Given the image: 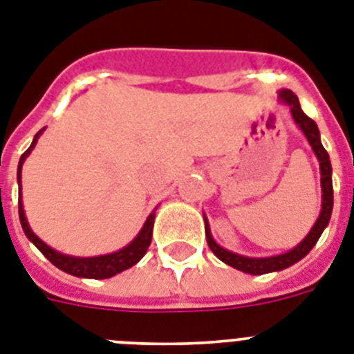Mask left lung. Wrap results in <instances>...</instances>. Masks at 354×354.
I'll use <instances>...</instances> for the list:
<instances>
[{"mask_svg": "<svg viewBox=\"0 0 354 354\" xmlns=\"http://www.w3.org/2000/svg\"><path fill=\"white\" fill-rule=\"evenodd\" d=\"M279 99L283 100L284 104L290 106V111H292V117L295 120V124L301 127V131L304 133V136L310 142L311 149L317 154L320 163V183H322V210H320V216L317 219V223L313 225V228L310 230V234L302 239L295 248H292L286 254L281 255H272V257H246V255L234 254L230 250H225L223 246H219L218 243L214 241L212 234H210L209 221L203 216L205 219V236H207V243H209V248L214 252V255L221 259L223 263H227L228 266H232L236 270H241L245 273H252V275H263V273L270 272H279V270H284L292 264L299 263L302 257L310 254V250L317 245L319 237L322 236L324 228L328 227L329 218H331V210H333V182H331V162H329L328 151L324 149L322 142H320V133L319 127L311 120L308 115L301 109V104L297 95L292 90H281L279 91Z\"/></svg>", "mask_w": 354, "mask_h": 354, "instance_id": "obj_1", "label": "left lung"}]
</instances>
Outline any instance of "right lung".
I'll use <instances>...</instances> for the list:
<instances>
[{
  "label": "right lung",
  "instance_id": "right-lung-1",
  "mask_svg": "<svg viewBox=\"0 0 354 354\" xmlns=\"http://www.w3.org/2000/svg\"><path fill=\"white\" fill-rule=\"evenodd\" d=\"M41 133H43V129L34 136L30 147L21 154L19 165H17V183H19V221L23 230H25L26 237L39 248L41 254H43L53 266H57L59 270L70 273V275H75V277L109 279L113 277V275H117V273L124 272V270L131 268L133 264H136L142 257H144L147 248H149L151 237H153L154 212L149 214V218L144 223V227H142V230L138 232V236H136L129 245L124 246V248L118 252H113V254L106 255H97V257H71V255H64L61 254V252L50 248L46 243L41 241L39 237L32 232L30 225H28V221H26L25 218L23 203H21V167H23V162L26 160V156L30 154V151L34 149L35 144H37V138H39Z\"/></svg>",
  "mask_w": 354,
  "mask_h": 354
}]
</instances>
